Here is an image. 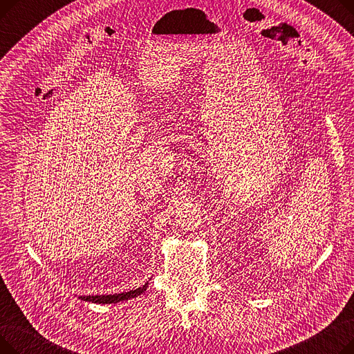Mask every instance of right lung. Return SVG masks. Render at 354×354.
I'll list each match as a JSON object with an SVG mask.
<instances>
[{"label":"right lung","instance_id":"1","mask_svg":"<svg viewBox=\"0 0 354 354\" xmlns=\"http://www.w3.org/2000/svg\"><path fill=\"white\" fill-rule=\"evenodd\" d=\"M146 283L145 286L132 290V291H127V292H120V294H109V295H82L80 299L83 301H91V303H97V304H111V303H119V301H124L129 299H135V297L143 294L147 288Z\"/></svg>","mask_w":354,"mask_h":354}]
</instances>
